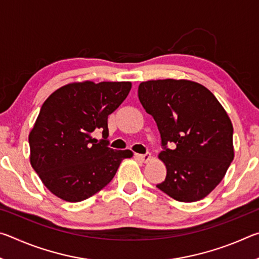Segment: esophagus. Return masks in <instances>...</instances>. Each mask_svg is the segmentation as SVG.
Returning <instances> with one entry per match:
<instances>
[{
	"label": "esophagus",
	"instance_id": "1",
	"mask_svg": "<svg viewBox=\"0 0 259 259\" xmlns=\"http://www.w3.org/2000/svg\"><path fill=\"white\" fill-rule=\"evenodd\" d=\"M136 157L142 162H148L151 160V153H145V154H136Z\"/></svg>",
	"mask_w": 259,
	"mask_h": 259
}]
</instances>
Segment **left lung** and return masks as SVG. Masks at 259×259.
Here are the masks:
<instances>
[{
  "mask_svg": "<svg viewBox=\"0 0 259 259\" xmlns=\"http://www.w3.org/2000/svg\"><path fill=\"white\" fill-rule=\"evenodd\" d=\"M138 97L161 135L166 177L156 187L181 202L205 198L234 157L233 125L224 107L207 88L188 80L142 82Z\"/></svg>",
  "mask_w": 259,
  "mask_h": 259,
  "instance_id": "1",
  "label": "left lung"
}]
</instances>
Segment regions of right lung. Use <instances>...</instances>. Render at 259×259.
Listing matches in <instances>:
<instances>
[{
	"label": "right lung",
	"mask_w": 259,
	"mask_h": 259,
	"mask_svg": "<svg viewBox=\"0 0 259 259\" xmlns=\"http://www.w3.org/2000/svg\"><path fill=\"white\" fill-rule=\"evenodd\" d=\"M131 82L69 83L43 103L28 136L30 164L52 194L80 202L115 176L130 150L108 147L107 117L123 103ZM103 133L100 142L92 133Z\"/></svg>",
	"instance_id": "add662e5"
}]
</instances>
